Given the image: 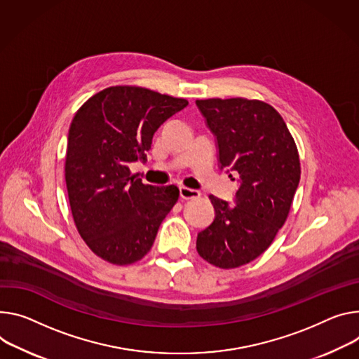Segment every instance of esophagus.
Segmentation results:
<instances>
[{
    "label": "esophagus",
    "mask_w": 359,
    "mask_h": 359,
    "mask_svg": "<svg viewBox=\"0 0 359 359\" xmlns=\"http://www.w3.org/2000/svg\"><path fill=\"white\" fill-rule=\"evenodd\" d=\"M179 191H180V198H182L183 201L198 199V198L201 196V191H199V190H196V189H189V187H184V186H182V187L179 189Z\"/></svg>",
    "instance_id": "1"
}]
</instances>
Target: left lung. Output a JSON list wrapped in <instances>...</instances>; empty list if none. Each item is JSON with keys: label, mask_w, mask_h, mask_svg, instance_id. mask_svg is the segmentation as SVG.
Wrapping results in <instances>:
<instances>
[{"label": "left lung", "mask_w": 359, "mask_h": 359, "mask_svg": "<svg viewBox=\"0 0 359 359\" xmlns=\"http://www.w3.org/2000/svg\"><path fill=\"white\" fill-rule=\"evenodd\" d=\"M196 106L216 137L220 169L239 175L233 203L209 196L215 219L199 232L196 249L209 264L232 269L262 255L283 226L301 179L299 154L283 118L265 102L236 97Z\"/></svg>", "instance_id": "obj_1"}]
</instances>
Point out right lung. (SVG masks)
<instances>
[{"instance_id": "add662e5", "label": "right lung", "mask_w": 359, "mask_h": 359, "mask_svg": "<svg viewBox=\"0 0 359 359\" xmlns=\"http://www.w3.org/2000/svg\"><path fill=\"white\" fill-rule=\"evenodd\" d=\"M187 100L143 87L104 88L79 109L66 154L74 223L87 246L114 265L140 260L179 199V189L143 184L130 172L146 161L157 128Z\"/></svg>"}]
</instances>
